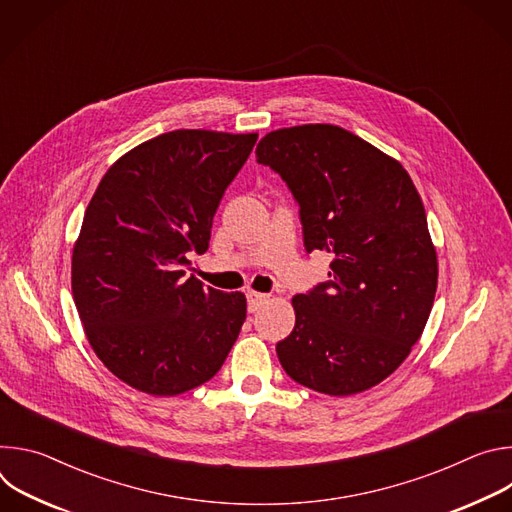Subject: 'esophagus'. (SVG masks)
Segmentation results:
<instances>
[{
	"label": "esophagus",
	"instance_id": "esophagus-1",
	"mask_svg": "<svg viewBox=\"0 0 512 512\" xmlns=\"http://www.w3.org/2000/svg\"><path fill=\"white\" fill-rule=\"evenodd\" d=\"M267 300H269L267 294H259V291H247V308H249V312L261 310V306H265Z\"/></svg>",
	"mask_w": 512,
	"mask_h": 512
}]
</instances>
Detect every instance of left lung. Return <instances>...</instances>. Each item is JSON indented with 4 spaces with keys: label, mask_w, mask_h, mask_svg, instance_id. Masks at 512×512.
<instances>
[{
    "label": "left lung",
    "mask_w": 512,
    "mask_h": 512,
    "mask_svg": "<svg viewBox=\"0 0 512 512\" xmlns=\"http://www.w3.org/2000/svg\"><path fill=\"white\" fill-rule=\"evenodd\" d=\"M255 154L298 202L306 251L334 257L328 281L294 296L296 326L275 346L283 371L334 397L379 385L419 340L437 287L409 174L358 135L322 123L271 131Z\"/></svg>",
    "instance_id": "obj_1"
}]
</instances>
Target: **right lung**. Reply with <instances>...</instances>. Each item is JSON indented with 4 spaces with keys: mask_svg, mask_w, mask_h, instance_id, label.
<instances>
[{
    "mask_svg": "<svg viewBox=\"0 0 512 512\" xmlns=\"http://www.w3.org/2000/svg\"><path fill=\"white\" fill-rule=\"evenodd\" d=\"M257 133L178 129L119 158L93 194L72 251V298L105 367L174 397L210 381L247 316L241 291L186 277Z\"/></svg>",
    "mask_w": 512,
    "mask_h": 512,
    "instance_id": "obj_1",
    "label": "right lung"
}]
</instances>
